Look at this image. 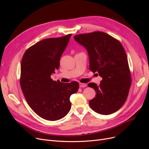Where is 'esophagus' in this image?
<instances>
[{"mask_svg": "<svg viewBox=\"0 0 149 149\" xmlns=\"http://www.w3.org/2000/svg\"><path fill=\"white\" fill-rule=\"evenodd\" d=\"M79 86H80V88H84V87H86L87 86V84H85V83H80Z\"/></svg>", "mask_w": 149, "mask_h": 149, "instance_id": "obj_1", "label": "esophagus"}]
</instances>
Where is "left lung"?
I'll return each instance as SVG.
<instances>
[{
	"label": "left lung",
	"mask_w": 149,
	"mask_h": 149,
	"mask_svg": "<svg viewBox=\"0 0 149 149\" xmlns=\"http://www.w3.org/2000/svg\"><path fill=\"white\" fill-rule=\"evenodd\" d=\"M75 40L88 52L89 68L102 77L99 86L90 83L96 97L89 101L93 111L110 115L126 102L131 85V74L126 52L121 43L111 36L101 31L74 36Z\"/></svg>",
	"instance_id": "obj_1"
}]
</instances>
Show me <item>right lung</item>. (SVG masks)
I'll return each mask as SVG.
<instances>
[{"label":"right lung","mask_w":149,"mask_h":149,"mask_svg":"<svg viewBox=\"0 0 149 149\" xmlns=\"http://www.w3.org/2000/svg\"><path fill=\"white\" fill-rule=\"evenodd\" d=\"M72 34L46 38L31 46L22 57L20 86L28 105L41 118L56 121L69 112L70 97L79 88L77 81H54L51 75L60 66V59Z\"/></svg>","instance_id":"add662e5"}]
</instances>
